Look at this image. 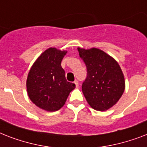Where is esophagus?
Segmentation results:
<instances>
[{
  "mask_svg": "<svg viewBox=\"0 0 147 147\" xmlns=\"http://www.w3.org/2000/svg\"><path fill=\"white\" fill-rule=\"evenodd\" d=\"M74 83H75V85H76V88H78V81H77V80H75V82H74Z\"/></svg>",
  "mask_w": 147,
  "mask_h": 147,
  "instance_id": "34e87169",
  "label": "esophagus"
}]
</instances>
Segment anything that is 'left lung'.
<instances>
[{
  "instance_id": "1",
  "label": "left lung",
  "mask_w": 147,
  "mask_h": 147,
  "mask_svg": "<svg viewBox=\"0 0 147 147\" xmlns=\"http://www.w3.org/2000/svg\"><path fill=\"white\" fill-rule=\"evenodd\" d=\"M80 56L87 67V78L82 90L93 109L107 111L119 100L125 89L124 76L116 60L97 48L78 47Z\"/></svg>"
}]
</instances>
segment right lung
<instances>
[{
	"label": "right lung",
	"mask_w": 147,
	"mask_h": 147,
	"mask_svg": "<svg viewBox=\"0 0 147 147\" xmlns=\"http://www.w3.org/2000/svg\"><path fill=\"white\" fill-rule=\"evenodd\" d=\"M67 51L49 48L37 58L26 79L27 94L32 102L47 111H56L75 89L74 83L67 82L61 62Z\"/></svg>",
	"instance_id": "right-lung-1"
}]
</instances>
